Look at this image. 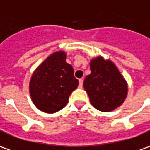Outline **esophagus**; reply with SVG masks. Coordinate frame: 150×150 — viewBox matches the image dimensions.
I'll use <instances>...</instances> for the list:
<instances>
[{
  "label": "esophagus",
  "mask_w": 150,
  "mask_h": 150,
  "mask_svg": "<svg viewBox=\"0 0 150 150\" xmlns=\"http://www.w3.org/2000/svg\"><path fill=\"white\" fill-rule=\"evenodd\" d=\"M79 88H83V79H79Z\"/></svg>",
  "instance_id": "34e87169"
}]
</instances>
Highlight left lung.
Wrapping results in <instances>:
<instances>
[{
  "label": "left lung",
  "instance_id": "1",
  "mask_svg": "<svg viewBox=\"0 0 150 150\" xmlns=\"http://www.w3.org/2000/svg\"><path fill=\"white\" fill-rule=\"evenodd\" d=\"M90 69L83 88L91 105L104 112L121 106L128 95V83L114 62L97 56L90 61Z\"/></svg>",
  "mask_w": 150,
  "mask_h": 150
}]
</instances>
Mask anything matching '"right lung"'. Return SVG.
Listing matches in <instances>:
<instances>
[{"mask_svg":"<svg viewBox=\"0 0 150 150\" xmlns=\"http://www.w3.org/2000/svg\"><path fill=\"white\" fill-rule=\"evenodd\" d=\"M67 54L59 50L40 64L30 80V94L40 111L54 113L65 107L72 91L79 85L71 65L66 62Z\"/></svg>","mask_w":150,"mask_h":150,"instance_id":"obj_1","label":"right lung"}]
</instances>
